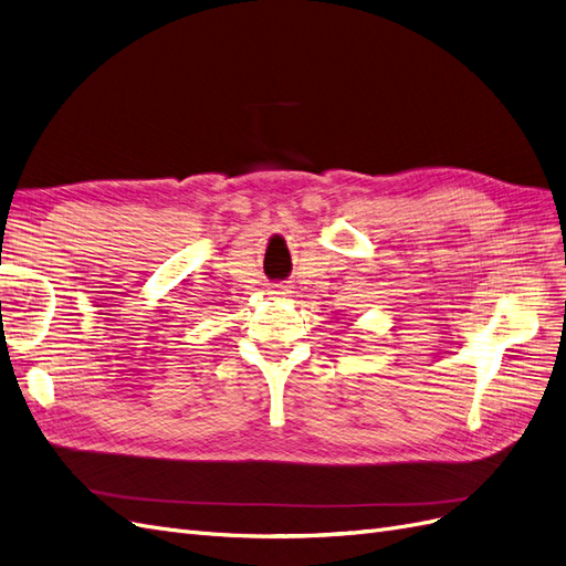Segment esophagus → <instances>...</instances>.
<instances>
[{"label": "esophagus", "instance_id": "1", "mask_svg": "<svg viewBox=\"0 0 566 566\" xmlns=\"http://www.w3.org/2000/svg\"><path fill=\"white\" fill-rule=\"evenodd\" d=\"M271 293H273V295H287L290 287H287L285 283H273V285H271Z\"/></svg>", "mask_w": 566, "mask_h": 566}]
</instances>
